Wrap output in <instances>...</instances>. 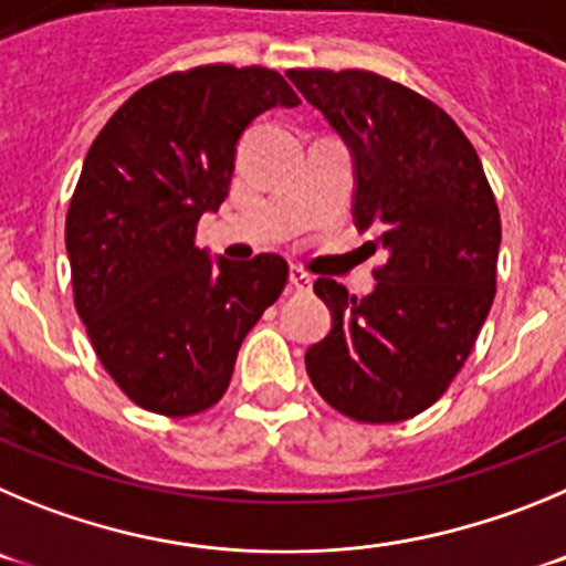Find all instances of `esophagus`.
Returning <instances> with one entry per match:
<instances>
[{
	"label": "esophagus",
	"instance_id": "esophagus-1",
	"mask_svg": "<svg viewBox=\"0 0 566 566\" xmlns=\"http://www.w3.org/2000/svg\"><path fill=\"white\" fill-rule=\"evenodd\" d=\"M290 284H293L295 293H307L313 287V276L307 271H302V268H290Z\"/></svg>",
	"mask_w": 566,
	"mask_h": 566
}]
</instances>
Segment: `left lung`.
Wrapping results in <instances>:
<instances>
[{
    "mask_svg": "<svg viewBox=\"0 0 566 566\" xmlns=\"http://www.w3.org/2000/svg\"><path fill=\"white\" fill-rule=\"evenodd\" d=\"M355 157V226L384 248L364 298L321 276L333 329L304 355L315 391L358 422L437 403L468 360L493 295L502 222L476 149L446 112L369 70H290Z\"/></svg>",
    "mask_w": 566,
    "mask_h": 566,
    "instance_id": "left-lung-1",
    "label": "left lung"
}]
</instances>
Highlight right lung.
<instances>
[{
  "label": "right lung",
  "mask_w": 566,
  "mask_h": 566,
  "mask_svg": "<svg viewBox=\"0 0 566 566\" xmlns=\"http://www.w3.org/2000/svg\"><path fill=\"white\" fill-rule=\"evenodd\" d=\"M298 104L276 70L206 64L140 86L86 151L64 231L75 310L140 409H211L245 335L287 284L279 253L211 262L195 237L228 197L248 124Z\"/></svg>",
  "instance_id": "obj_1"
}]
</instances>
